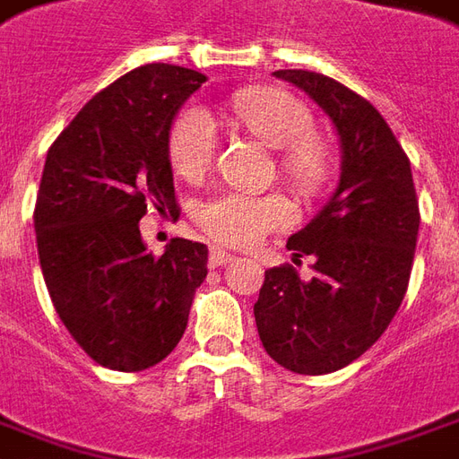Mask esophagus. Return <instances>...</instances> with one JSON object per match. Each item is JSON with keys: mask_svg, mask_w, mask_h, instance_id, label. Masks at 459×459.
Instances as JSON below:
<instances>
[{"mask_svg": "<svg viewBox=\"0 0 459 459\" xmlns=\"http://www.w3.org/2000/svg\"><path fill=\"white\" fill-rule=\"evenodd\" d=\"M233 258H236V255H233L230 251H226V248H219V246H213V248H211V255H208V263L216 268V265H226V263H230Z\"/></svg>", "mask_w": 459, "mask_h": 459, "instance_id": "esophagus-1", "label": "esophagus"}]
</instances>
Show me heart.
I'll return each mask as SVG.
<instances>
[{
	"mask_svg": "<svg viewBox=\"0 0 459 459\" xmlns=\"http://www.w3.org/2000/svg\"><path fill=\"white\" fill-rule=\"evenodd\" d=\"M230 114L265 146L281 152V174L303 194H316L328 176L325 149L313 136V114L293 94L278 89H246L230 99ZM176 174L198 181L219 152V126L206 108L191 107L171 129ZM293 206L281 194L223 191L204 201L196 221L208 236L226 246H253L265 233L293 221Z\"/></svg>",
	"mask_w": 459,
	"mask_h": 459,
	"instance_id": "b5f03b06",
	"label": "heart"
}]
</instances>
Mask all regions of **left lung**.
<instances>
[{"mask_svg": "<svg viewBox=\"0 0 459 459\" xmlns=\"http://www.w3.org/2000/svg\"><path fill=\"white\" fill-rule=\"evenodd\" d=\"M273 76L306 91L341 141V178L328 204L288 238L293 261L313 255V278L293 265L265 271L255 325L285 370L325 375L373 345L408 290L420 208L412 171L385 118L335 79L303 69Z\"/></svg>", "mask_w": 459, "mask_h": 459, "instance_id": "left-lung-1", "label": "left lung"}]
</instances>
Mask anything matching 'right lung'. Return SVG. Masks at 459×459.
Instances as JSON below:
<instances>
[{"mask_svg": "<svg viewBox=\"0 0 459 459\" xmlns=\"http://www.w3.org/2000/svg\"><path fill=\"white\" fill-rule=\"evenodd\" d=\"M204 74L146 64L86 104L51 143L34 208L41 273L59 318L96 363L136 373L174 351L204 283L208 248L146 251V208L178 216L171 126Z\"/></svg>", "mask_w": 459, "mask_h": 459, "instance_id": "obj_1", "label": "right lung"}]
</instances>
